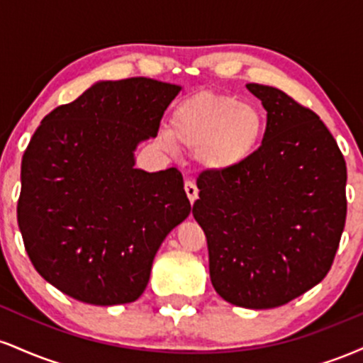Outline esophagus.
I'll return each mask as SVG.
<instances>
[{"label": "esophagus", "instance_id": "esophagus-1", "mask_svg": "<svg viewBox=\"0 0 363 363\" xmlns=\"http://www.w3.org/2000/svg\"><path fill=\"white\" fill-rule=\"evenodd\" d=\"M184 189H186L187 198H189L191 205H193V203L196 201V199H198V187H196V184H194L193 181H186Z\"/></svg>", "mask_w": 363, "mask_h": 363}]
</instances>
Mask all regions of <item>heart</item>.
Here are the masks:
<instances>
[{
  "label": "heart",
  "instance_id": "b5f03b06",
  "mask_svg": "<svg viewBox=\"0 0 363 363\" xmlns=\"http://www.w3.org/2000/svg\"><path fill=\"white\" fill-rule=\"evenodd\" d=\"M264 131L266 119L259 107L206 90L174 107L170 128L162 129L160 138L169 148L196 152L208 170L228 172L256 155Z\"/></svg>",
  "mask_w": 363,
  "mask_h": 363
}]
</instances>
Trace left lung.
<instances>
[{
  "instance_id": "obj_1",
  "label": "left lung",
  "mask_w": 363,
  "mask_h": 363,
  "mask_svg": "<svg viewBox=\"0 0 363 363\" xmlns=\"http://www.w3.org/2000/svg\"><path fill=\"white\" fill-rule=\"evenodd\" d=\"M266 109L257 153L198 179L196 222L223 301L273 309L326 277L347 220V164L315 112L274 86L247 83Z\"/></svg>"
}]
</instances>
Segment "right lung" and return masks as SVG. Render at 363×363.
Instances as JSON below:
<instances>
[{
    "instance_id": "add662e5",
    "label": "right lung",
    "mask_w": 363,
    "mask_h": 363,
    "mask_svg": "<svg viewBox=\"0 0 363 363\" xmlns=\"http://www.w3.org/2000/svg\"><path fill=\"white\" fill-rule=\"evenodd\" d=\"M181 86L97 82L43 119L22 158L16 216L37 273L94 306L135 302L164 239L191 203L177 169H135Z\"/></svg>"
}]
</instances>
